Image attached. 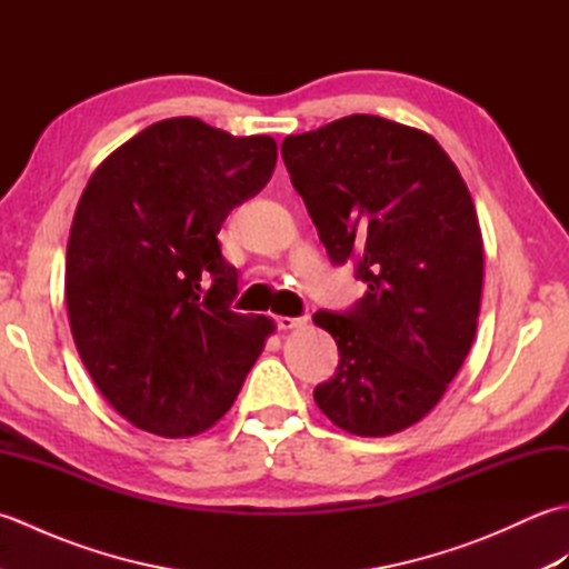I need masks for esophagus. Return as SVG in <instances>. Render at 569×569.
<instances>
[{
	"label": "esophagus",
	"instance_id": "obj_1",
	"mask_svg": "<svg viewBox=\"0 0 569 569\" xmlns=\"http://www.w3.org/2000/svg\"><path fill=\"white\" fill-rule=\"evenodd\" d=\"M273 322L278 330H293L306 322V318H288V316H273Z\"/></svg>",
	"mask_w": 569,
	"mask_h": 569
}]
</instances>
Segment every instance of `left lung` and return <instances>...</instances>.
Here are the masks:
<instances>
[{
  "label": "left lung",
  "instance_id": "obj_1",
  "mask_svg": "<svg viewBox=\"0 0 569 569\" xmlns=\"http://www.w3.org/2000/svg\"><path fill=\"white\" fill-rule=\"evenodd\" d=\"M283 163L335 266L365 298L318 310L340 352L316 403L347 432L381 438L440 401L475 342L485 249L469 190L426 131L352 114L286 137Z\"/></svg>",
  "mask_w": 569,
  "mask_h": 569
}]
</instances>
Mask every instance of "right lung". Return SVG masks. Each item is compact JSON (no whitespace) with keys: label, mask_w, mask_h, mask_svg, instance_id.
<instances>
[{"label":"right lung","mask_w":569,"mask_h":569,"mask_svg":"<svg viewBox=\"0 0 569 569\" xmlns=\"http://www.w3.org/2000/svg\"><path fill=\"white\" fill-rule=\"evenodd\" d=\"M273 166L271 137L176 117L119 147L82 190L66 257L70 330L131 426L183 438L234 403L273 322L232 310L237 269L217 234Z\"/></svg>","instance_id":"add662e5"}]
</instances>
